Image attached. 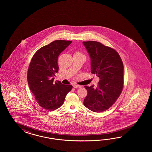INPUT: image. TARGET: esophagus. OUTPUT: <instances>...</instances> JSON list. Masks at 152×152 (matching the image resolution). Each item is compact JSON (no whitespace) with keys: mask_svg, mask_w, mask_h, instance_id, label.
I'll return each mask as SVG.
<instances>
[{"mask_svg":"<svg viewBox=\"0 0 152 152\" xmlns=\"http://www.w3.org/2000/svg\"><path fill=\"white\" fill-rule=\"evenodd\" d=\"M73 86H74V88H81V86H80V85H73Z\"/></svg>","mask_w":152,"mask_h":152,"instance_id":"1","label":"esophagus"}]
</instances>
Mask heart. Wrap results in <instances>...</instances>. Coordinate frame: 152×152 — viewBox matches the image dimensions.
I'll return each mask as SVG.
<instances>
[{
	"label": "heart",
	"instance_id": "heart-1",
	"mask_svg": "<svg viewBox=\"0 0 152 152\" xmlns=\"http://www.w3.org/2000/svg\"><path fill=\"white\" fill-rule=\"evenodd\" d=\"M75 54H80V53H78V52H76V53H75Z\"/></svg>",
	"mask_w": 152,
	"mask_h": 152
}]
</instances>
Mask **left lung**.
Here are the masks:
<instances>
[{
	"label": "left lung",
	"mask_w": 152,
	"mask_h": 152,
	"mask_svg": "<svg viewBox=\"0 0 152 152\" xmlns=\"http://www.w3.org/2000/svg\"><path fill=\"white\" fill-rule=\"evenodd\" d=\"M91 58V72L100 78L97 88L85 86L88 95L83 104L100 113L107 110L119 97L123 88L124 66L113 48L96 41L83 42Z\"/></svg>",
	"instance_id": "1"
}]
</instances>
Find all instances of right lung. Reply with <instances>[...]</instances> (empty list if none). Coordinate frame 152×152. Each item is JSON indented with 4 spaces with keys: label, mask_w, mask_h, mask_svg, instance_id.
I'll return each mask as SVG.
<instances>
[{
    "label": "right lung",
    "mask_w": 152,
    "mask_h": 152,
    "mask_svg": "<svg viewBox=\"0 0 152 152\" xmlns=\"http://www.w3.org/2000/svg\"><path fill=\"white\" fill-rule=\"evenodd\" d=\"M72 41L56 40L43 46L34 53L27 73L28 83L37 103L46 110L58 109L64 102L66 96L72 88L60 81L53 83L58 71V57Z\"/></svg>",
    "instance_id": "1"
}]
</instances>
